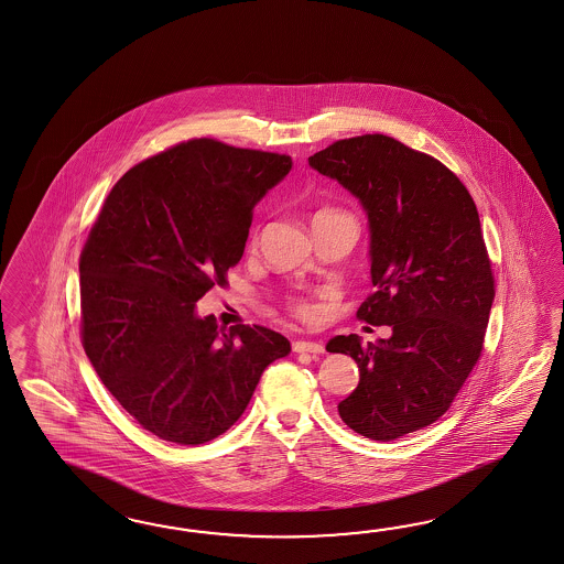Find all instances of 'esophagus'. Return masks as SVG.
Segmentation results:
<instances>
[{
  "label": "esophagus",
  "instance_id": "1",
  "mask_svg": "<svg viewBox=\"0 0 564 564\" xmlns=\"http://www.w3.org/2000/svg\"><path fill=\"white\" fill-rule=\"evenodd\" d=\"M292 349L296 354H323L325 346H323V341H294Z\"/></svg>",
  "mask_w": 564,
  "mask_h": 564
}]
</instances>
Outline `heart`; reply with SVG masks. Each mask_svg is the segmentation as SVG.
I'll return each mask as SVG.
<instances>
[{
	"mask_svg": "<svg viewBox=\"0 0 564 564\" xmlns=\"http://www.w3.org/2000/svg\"><path fill=\"white\" fill-rule=\"evenodd\" d=\"M321 213H332V210H321ZM321 213H317V215H321ZM299 313H304V306H299Z\"/></svg>",
	"mask_w": 564,
	"mask_h": 564,
	"instance_id": "b5f03b06",
	"label": "heart"
}]
</instances>
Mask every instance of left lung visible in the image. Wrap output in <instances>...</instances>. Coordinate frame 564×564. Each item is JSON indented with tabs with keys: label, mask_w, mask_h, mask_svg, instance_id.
Returning <instances> with one entry per match:
<instances>
[{
	"label": "left lung",
	"mask_w": 564,
	"mask_h": 564,
	"mask_svg": "<svg viewBox=\"0 0 564 564\" xmlns=\"http://www.w3.org/2000/svg\"><path fill=\"white\" fill-rule=\"evenodd\" d=\"M308 165L351 192L368 217L376 290L358 318L389 339L337 335L360 382L337 404L356 434L390 442L449 409L482 351L495 280L477 204L444 163L387 134L344 139Z\"/></svg>",
	"instance_id": "left-lung-1"
}]
</instances>
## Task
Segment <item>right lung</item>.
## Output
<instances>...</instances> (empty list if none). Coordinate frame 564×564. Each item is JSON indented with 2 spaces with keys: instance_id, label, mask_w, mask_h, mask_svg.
<instances>
[{
  "instance_id": "obj_1",
  "label": "right lung",
  "mask_w": 564,
  "mask_h": 564,
  "mask_svg": "<svg viewBox=\"0 0 564 564\" xmlns=\"http://www.w3.org/2000/svg\"><path fill=\"white\" fill-rule=\"evenodd\" d=\"M289 155L194 139L130 167L79 258L82 339L122 409L161 440L198 446L243 415L290 341L260 325L218 327L196 303L246 249L253 208Z\"/></svg>"
}]
</instances>
